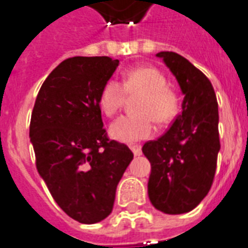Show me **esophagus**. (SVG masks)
<instances>
[{
    "label": "esophagus",
    "instance_id": "34e87169",
    "mask_svg": "<svg viewBox=\"0 0 248 248\" xmlns=\"http://www.w3.org/2000/svg\"><path fill=\"white\" fill-rule=\"evenodd\" d=\"M130 149L132 150V153H134L135 156H140L141 154H142V151H141V146H139V145H132Z\"/></svg>",
    "mask_w": 248,
    "mask_h": 248
}]
</instances>
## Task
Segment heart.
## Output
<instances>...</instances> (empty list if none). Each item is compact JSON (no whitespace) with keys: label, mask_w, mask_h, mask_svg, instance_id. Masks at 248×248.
I'll return each mask as SVG.
<instances>
[{"label":"heart","mask_w":248,"mask_h":248,"mask_svg":"<svg viewBox=\"0 0 248 248\" xmlns=\"http://www.w3.org/2000/svg\"><path fill=\"white\" fill-rule=\"evenodd\" d=\"M163 73L153 66H137L122 74V83L109 79L99 93L102 112L112 117L117 113L126 94L139 95L134 103L136 113L121 116L109 127V135L120 142L131 143L154 134V121L168 124L178 113L179 101L175 92L166 87Z\"/></svg>","instance_id":"b5f03b06"}]
</instances>
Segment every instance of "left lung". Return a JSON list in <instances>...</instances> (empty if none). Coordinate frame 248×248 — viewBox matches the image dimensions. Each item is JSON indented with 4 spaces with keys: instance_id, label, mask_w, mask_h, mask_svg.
Wrapping results in <instances>:
<instances>
[{
    "instance_id": "1",
    "label": "left lung",
    "mask_w": 248,
    "mask_h": 248,
    "mask_svg": "<svg viewBox=\"0 0 248 248\" xmlns=\"http://www.w3.org/2000/svg\"><path fill=\"white\" fill-rule=\"evenodd\" d=\"M182 89V112L165 134L147 141L143 155L151 164L150 202L166 214L190 212L213 184L220 149L218 103L211 80L189 60L172 51L156 54Z\"/></svg>"
}]
</instances>
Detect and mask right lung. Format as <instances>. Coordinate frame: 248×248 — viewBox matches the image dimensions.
Returning <instances> with one entry per match:
<instances>
[{"mask_svg": "<svg viewBox=\"0 0 248 248\" xmlns=\"http://www.w3.org/2000/svg\"><path fill=\"white\" fill-rule=\"evenodd\" d=\"M108 57L64 60L41 85L30 121L36 169L70 218L93 224L112 212L116 189L134 154L109 140L99 93L118 66Z\"/></svg>", "mask_w": 248, "mask_h": 248, "instance_id": "right-lung-1", "label": "right lung"}]
</instances>
